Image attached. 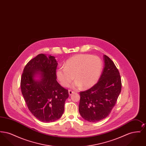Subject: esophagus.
I'll return each mask as SVG.
<instances>
[{"label": "esophagus", "mask_w": 146, "mask_h": 146, "mask_svg": "<svg viewBox=\"0 0 146 146\" xmlns=\"http://www.w3.org/2000/svg\"><path fill=\"white\" fill-rule=\"evenodd\" d=\"M74 91H73L72 90H68V94H69V95L70 96H71L73 94H74Z\"/></svg>", "instance_id": "1"}]
</instances>
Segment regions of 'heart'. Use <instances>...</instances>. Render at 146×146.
Here are the masks:
<instances>
[{
	"label": "heart",
	"instance_id": "b5f03b06",
	"mask_svg": "<svg viewBox=\"0 0 146 146\" xmlns=\"http://www.w3.org/2000/svg\"><path fill=\"white\" fill-rule=\"evenodd\" d=\"M103 68L101 59L97 56L79 54L68 59L64 67H60L56 72V76L63 87H68L74 79L72 87L89 88L97 83Z\"/></svg>",
	"mask_w": 146,
	"mask_h": 146
}]
</instances>
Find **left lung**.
Wrapping results in <instances>:
<instances>
[{"label": "left lung", "mask_w": 146, "mask_h": 146, "mask_svg": "<svg viewBox=\"0 0 146 146\" xmlns=\"http://www.w3.org/2000/svg\"><path fill=\"white\" fill-rule=\"evenodd\" d=\"M104 67L98 82L80 92L79 111L85 120L97 122L106 118L117 102L121 90L120 76L111 59L104 55Z\"/></svg>", "instance_id": "obj_1"}]
</instances>
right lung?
Instances as JSON below:
<instances>
[{
	"instance_id": "add662e5",
	"label": "right lung",
	"mask_w": 146,
	"mask_h": 146,
	"mask_svg": "<svg viewBox=\"0 0 146 146\" xmlns=\"http://www.w3.org/2000/svg\"><path fill=\"white\" fill-rule=\"evenodd\" d=\"M57 64L54 56L39 54L27 63L21 76V92L28 109L44 123L61 118L69 96L56 80Z\"/></svg>"
}]
</instances>
